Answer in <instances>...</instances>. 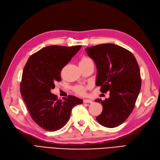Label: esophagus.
<instances>
[{
	"mask_svg": "<svg viewBox=\"0 0 160 160\" xmlns=\"http://www.w3.org/2000/svg\"><path fill=\"white\" fill-rule=\"evenodd\" d=\"M83 102L84 103H92V101L91 100H89V99H84Z\"/></svg>",
	"mask_w": 160,
	"mask_h": 160,
	"instance_id": "1",
	"label": "esophagus"
}]
</instances>
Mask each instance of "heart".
I'll return each instance as SVG.
<instances>
[{"label":"heart","mask_w":160,"mask_h":160,"mask_svg":"<svg viewBox=\"0 0 160 160\" xmlns=\"http://www.w3.org/2000/svg\"><path fill=\"white\" fill-rule=\"evenodd\" d=\"M89 62H92L91 59H90L89 58L84 56L81 59L80 62H79V65L86 64V63H89ZM74 91L77 93V94H78L79 95H84L85 93V91H86V88L82 85L76 86L74 88Z\"/></svg>","instance_id":"b5f03b06"}]
</instances>
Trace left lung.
Instances as JSON below:
<instances>
[{
    "label": "left lung",
    "mask_w": 160,
    "mask_h": 160,
    "mask_svg": "<svg viewBox=\"0 0 160 160\" xmlns=\"http://www.w3.org/2000/svg\"><path fill=\"white\" fill-rule=\"evenodd\" d=\"M85 51L97 66L96 85L101 86L102 92H110L108 98L95 100L103 108L96 119L105 127H117L135 106L142 84L139 65L128 49L112 43L89 47Z\"/></svg>",
    "instance_id": "1"
}]
</instances>
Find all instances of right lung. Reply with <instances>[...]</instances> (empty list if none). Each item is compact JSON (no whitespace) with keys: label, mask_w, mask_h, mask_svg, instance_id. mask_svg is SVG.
I'll return each mask as SVG.
<instances>
[{"label":"right lung","mask_w":160,"mask_h":160,"mask_svg":"<svg viewBox=\"0 0 160 160\" xmlns=\"http://www.w3.org/2000/svg\"><path fill=\"white\" fill-rule=\"evenodd\" d=\"M81 46H49L32 54L23 70L20 92L31 118L43 129L59 130L70 118L72 108L82 100L72 95L63 100L51 92L61 81V71Z\"/></svg>","instance_id":"add662e5"}]
</instances>
